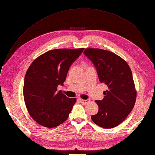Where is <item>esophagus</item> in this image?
Returning <instances> with one entry per match:
<instances>
[{
  "label": "esophagus",
  "mask_w": 155,
  "mask_h": 155,
  "mask_svg": "<svg viewBox=\"0 0 155 155\" xmlns=\"http://www.w3.org/2000/svg\"><path fill=\"white\" fill-rule=\"evenodd\" d=\"M79 101H80V102L83 104H87L90 101V100H84V99H79Z\"/></svg>",
  "instance_id": "1"
}]
</instances>
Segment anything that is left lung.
<instances>
[{
  "instance_id": "left-lung-1",
  "label": "left lung",
  "mask_w": 155,
  "mask_h": 155,
  "mask_svg": "<svg viewBox=\"0 0 155 155\" xmlns=\"http://www.w3.org/2000/svg\"><path fill=\"white\" fill-rule=\"evenodd\" d=\"M84 54L94 65L99 81L108 88L103 100L95 101L99 111L91 119L101 127L113 128L134 107L137 91L131 71L124 60L110 51L90 48L84 49Z\"/></svg>"
}]
</instances>
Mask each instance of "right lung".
Returning <instances> with one entry per match:
<instances>
[{
  "label": "right lung",
  "mask_w": 155,
  "mask_h": 155,
  "mask_svg": "<svg viewBox=\"0 0 155 155\" xmlns=\"http://www.w3.org/2000/svg\"><path fill=\"white\" fill-rule=\"evenodd\" d=\"M84 48L51 50L35 59L27 71L24 83V98L29 115L38 124L54 127L65 122L76 98H68L58 85H63L72 63Z\"/></svg>",
  "instance_id": "1"
}]
</instances>
